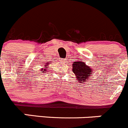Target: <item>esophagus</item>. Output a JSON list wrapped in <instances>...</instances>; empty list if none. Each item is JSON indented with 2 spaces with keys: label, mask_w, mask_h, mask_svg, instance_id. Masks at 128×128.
<instances>
[{
  "label": "esophagus",
  "mask_w": 128,
  "mask_h": 128,
  "mask_svg": "<svg viewBox=\"0 0 128 128\" xmlns=\"http://www.w3.org/2000/svg\"><path fill=\"white\" fill-rule=\"evenodd\" d=\"M60 62H66V60H65V59H64V58H62V59H61V60H60Z\"/></svg>",
  "instance_id": "esophagus-1"
}]
</instances>
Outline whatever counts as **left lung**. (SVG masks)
Listing matches in <instances>:
<instances>
[{
  "mask_svg": "<svg viewBox=\"0 0 128 128\" xmlns=\"http://www.w3.org/2000/svg\"><path fill=\"white\" fill-rule=\"evenodd\" d=\"M72 71L76 76V78L78 79L81 83H84L87 81V79L92 76V73L94 72L93 70L90 66L86 65L83 62L78 61L72 63Z\"/></svg>",
  "mask_w": 128,
  "mask_h": 128,
  "instance_id": "obj_1",
  "label": "left lung"
}]
</instances>
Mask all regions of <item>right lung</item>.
I'll use <instances>...</instances> for the list:
<instances>
[{
    "instance_id": "add662e5",
    "label": "right lung",
    "mask_w": 128,
    "mask_h": 128,
    "mask_svg": "<svg viewBox=\"0 0 128 128\" xmlns=\"http://www.w3.org/2000/svg\"><path fill=\"white\" fill-rule=\"evenodd\" d=\"M48 64H49V63H46V65H45V67H47L48 66ZM43 70H44V69H41V70H42V71H43ZM46 71V69H45V70H44V71H42V72H45V71Z\"/></svg>"
}]
</instances>
